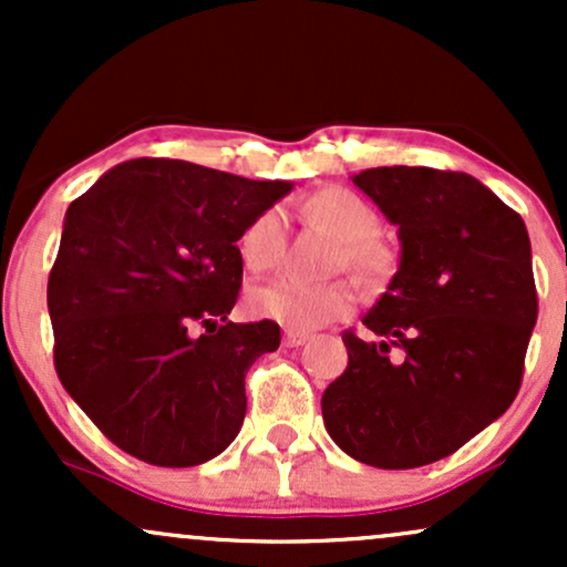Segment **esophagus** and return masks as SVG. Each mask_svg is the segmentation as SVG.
<instances>
[{
  "label": "esophagus",
  "instance_id": "34e87169",
  "mask_svg": "<svg viewBox=\"0 0 567 567\" xmlns=\"http://www.w3.org/2000/svg\"><path fill=\"white\" fill-rule=\"evenodd\" d=\"M285 347L288 349H298V347H303L306 341H309V336L306 333H301V330H285Z\"/></svg>",
  "mask_w": 567,
  "mask_h": 567
}]
</instances>
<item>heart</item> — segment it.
Wrapping results in <instances>:
<instances>
[{
    "instance_id": "heart-1",
    "label": "heart",
    "mask_w": 567,
    "mask_h": 567,
    "mask_svg": "<svg viewBox=\"0 0 567 567\" xmlns=\"http://www.w3.org/2000/svg\"><path fill=\"white\" fill-rule=\"evenodd\" d=\"M306 216L341 239L338 264H347L365 282H379L392 271L394 256L381 243L379 213L349 188H320L306 199ZM288 226L279 207H266L239 234V258L250 271L277 269L285 256ZM354 290L349 282L315 285L298 277H275L247 292V309L258 320H271L290 330H315L341 320L354 309Z\"/></svg>"
}]
</instances>
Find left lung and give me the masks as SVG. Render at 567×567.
<instances>
[{
    "instance_id": "left-lung-1",
    "label": "left lung",
    "mask_w": 567,
    "mask_h": 567,
    "mask_svg": "<svg viewBox=\"0 0 567 567\" xmlns=\"http://www.w3.org/2000/svg\"><path fill=\"white\" fill-rule=\"evenodd\" d=\"M400 237V269L343 333L349 365L322 394L324 429L351 458L415 470L506 413L538 317L523 218L466 173L370 167L354 175Z\"/></svg>"
}]
</instances>
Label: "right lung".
<instances>
[{
	"instance_id": "1",
	"label": "right lung",
	"mask_w": 567,
	"mask_h": 567,
	"mask_svg": "<svg viewBox=\"0 0 567 567\" xmlns=\"http://www.w3.org/2000/svg\"><path fill=\"white\" fill-rule=\"evenodd\" d=\"M292 188L184 159H130L69 205L48 282L63 389L116 447L197 466L245 421V373L271 320L229 322L237 239Z\"/></svg>"
}]
</instances>
